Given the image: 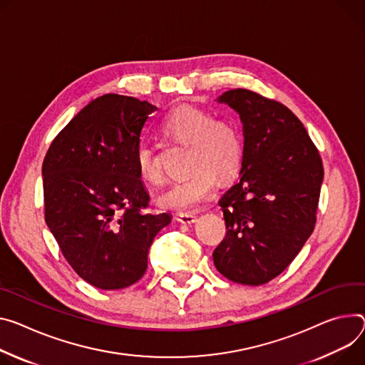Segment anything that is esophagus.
I'll return each instance as SVG.
<instances>
[{"mask_svg": "<svg viewBox=\"0 0 365 365\" xmlns=\"http://www.w3.org/2000/svg\"><path fill=\"white\" fill-rule=\"evenodd\" d=\"M176 220L179 221V222H182V224H193L195 221H196V217L193 215V214H178V217H176Z\"/></svg>", "mask_w": 365, "mask_h": 365, "instance_id": "obj_1", "label": "esophagus"}]
</instances>
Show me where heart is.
<instances>
[{"label": "heart", "mask_w": 365, "mask_h": 365, "mask_svg": "<svg viewBox=\"0 0 365 365\" xmlns=\"http://www.w3.org/2000/svg\"><path fill=\"white\" fill-rule=\"evenodd\" d=\"M163 130L170 138L192 145L193 175L172 183L157 196V205L163 210L189 212L208 201L217 176H233L243 158V135L239 125L231 119H215L202 109L182 106L173 110L163 122ZM138 175L150 183L161 182V169L155 148L141 143L135 153Z\"/></svg>", "instance_id": "heart-1"}]
</instances>
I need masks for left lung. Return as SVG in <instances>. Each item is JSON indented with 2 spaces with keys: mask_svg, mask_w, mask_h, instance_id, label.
Returning <instances> with one entry per match:
<instances>
[{
  "mask_svg": "<svg viewBox=\"0 0 365 365\" xmlns=\"http://www.w3.org/2000/svg\"><path fill=\"white\" fill-rule=\"evenodd\" d=\"M243 125L240 180L220 200L225 237L214 250L221 275L245 285L278 277L316 222L323 165L306 128L287 106L246 88L218 98Z\"/></svg>",
  "mask_w": 365,
  "mask_h": 365,
  "instance_id": "1",
  "label": "left lung"
}]
</instances>
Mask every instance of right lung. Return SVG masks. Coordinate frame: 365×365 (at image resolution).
I'll list each match as a JSON object with an SVG mask.
<instances>
[{
    "label": "right lung",
    "mask_w": 365,
    "mask_h": 365,
    "mask_svg": "<svg viewBox=\"0 0 365 365\" xmlns=\"http://www.w3.org/2000/svg\"><path fill=\"white\" fill-rule=\"evenodd\" d=\"M157 108L105 94L52 141L42 165L45 221L63 257L90 285L120 289L147 271L150 246L172 221L150 214L137 170L141 130Z\"/></svg>",
    "instance_id": "1"
}]
</instances>
